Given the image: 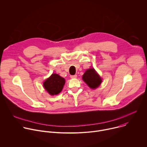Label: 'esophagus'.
Instances as JSON below:
<instances>
[{
    "instance_id": "obj_1",
    "label": "esophagus",
    "mask_w": 147,
    "mask_h": 147,
    "mask_svg": "<svg viewBox=\"0 0 147 147\" xmlns=\"http://www.w3.org/2000/svg\"><path fill=\"white\" fill-rule=\"evenodd\" d=\"M70 77L71 78H77V75H71V76H70Z\"/></svg>"
}]
</instances>
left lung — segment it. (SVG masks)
<instances>
[{
  "mask_svg": "<svg viewBox=\"0 0 147 147\" xmlns=\"http://www.w3.org/2000/svg\"><path fill=\"white\" fill-rule=\"evenodd\" d=\"M82 78L88 87L92 89L98 88L102 81L101 77L94 68L87 69L83 74Z\"/></svg>",
  "mask_w": 147,
  "mask_h": 147,
  "instance_id": "left-lung-1",
  "label": "left lung"
}]
</instances>
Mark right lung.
Returning <instances> with one entry per match:
<instances>
[{
    "instance_id": "obj_1",
    "label": "right lung",
    "mask_w": 147,
    "mask_h": 147,
    "mask_svg": "<svg viewBox=\"0 0 147 147\" xmlns=\"http://www.w3.org/2000/svg\"><path fill=\"white\" fill-rule=\"evenodd\" d=\"M65 84L64 78L60 77L57 74H52L43 83L45 90L51 95H57L59 94Z\"/></svg>"
}]
</instances>
